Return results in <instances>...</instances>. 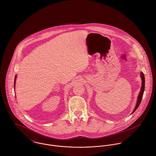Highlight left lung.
<instances>
[{"label":"left lung","mask_w":156,"mask_h":156,"mask_svg":"<svg viewBox=\"0 0 156 156\" xmlns=\"http://www.w3.org/2000/svg\"><path fill=\"white\" fill-rule=\"evenodd\" d=\"M140 76H141L142 80V87H141V89H140V93L139 94V96H138V99H137V103H136V106L135 107V109H134L133 111L132 112V113H133L137 109L139 106L140 105V103L142 101V97H143L144 92V90H145V76H144V74L143 73H140Z\"/></svg>","instance_id":"left-lung-1"}]
</instances>
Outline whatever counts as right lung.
<instances>
[{
  "label": "right lung",
  "instance_id": "obj_1",
  "mask_svg": "<svg viewBox=\"0 0 156 156\" xmlns=\"http://www.w3.org/2000/svg\"><path fill=\"white\" fill-rule=\"evenodd\" d=\"M16 76H15V79H14V85H15V82H16ZM15 86V85H14Z\"/></svg>",
  "mask_w": 156,
  "mask_h": 156
}]
</instances>
